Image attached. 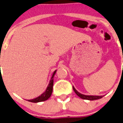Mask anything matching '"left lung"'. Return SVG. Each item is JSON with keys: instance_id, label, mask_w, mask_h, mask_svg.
<instances>
[{"instance_id": "8db88e82", "label": "left lung", "mask_w": 123, "mask_h": 123, "mask_svg": "<svg viewBox=\"0 0 123 123\" xmlns=\"http://www.w3.org/2000/svg\"><path fill=\"white\" fill-rule=\"evenodd\" d=\"M73 90L75 92V93L80 98L82 99H84V100H98V99L101 98L103 96H96V95H84V94H82L80 93H79V92L74 87H73Z\"/></svg>"}]
</instances>
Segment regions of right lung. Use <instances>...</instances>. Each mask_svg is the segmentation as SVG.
<instances>
[{
	"mask_svg": "<svg viewBox=\"0 0 123 123\" xmlns=\"http://www.w3.org/2000/svg\"><path fill=\"white\" fill-rule=\"evenodd\" d=\"M55 72H56V70L53 72L51 79L50 80L49 84L47 87L46 89L45 92L43 93L41 95H39V97H36L35 98L31 99V100H27L28 101L30 102H33V103H38V102H41V101H44L47 100L48 99L51 97L52 92H53V83H54V77L55 75Z\"/></svg>",
	"mask_w": 123,
	"mask_h": 123,
	"instance_id": "add662e5",
	"label": "right lung"
}]
</instances>
